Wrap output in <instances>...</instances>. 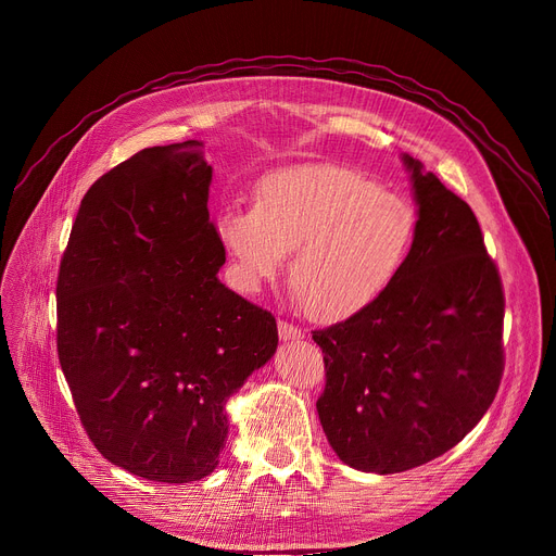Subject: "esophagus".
<instances>
[{"label": "esophagus", "instance_id": "34e87169", "mask_svg": "<svg viewBox=\"0 0 556 556\" xmlns=\"http://www.w3.org/2000/svg\"><path fill=\"white\" fill-rule=\"evenodd\" d=\"M304 333L302 329H298L295 325L290 323H283V319H279V338L286 340V342H293V340H300Z\"/></svg>", "mask_w": 556, "mask_h": 556}]
</instances>
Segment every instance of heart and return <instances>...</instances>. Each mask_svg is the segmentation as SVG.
I'll return each instance as SVG.
<instances>
[{"label": "heart", "instance_id": "1", "mask_svg": "<svg viewBox=\"0 0 556 556\" xmlns=\"http://www.w3.org/2000/svg\"><path fill=\"white\" fill-rule=\"evenodd\" d=\"M243 288L275 279L290 261V286L313 319L342 323L381 300L413 254L419 216L401 193L338 164L279 168L256 182L254 204L216 223Z\"/></svg>", "mask_w": 556, "mask_h": 556}]
</instances>
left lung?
Returning a JSON list of instances; mask_svg holds the SVG:
<instances>
[{
    "instance_id": "obj_1",
    "label": "left lung",
    "mask_w": 556,
    "mask_h": 556,
    "mask_svg": "<svg viewBox=\"0 0 556 556\" xmlns=\"http://www.w3.org/2000/svg\"><path fill=\"white\" fill-rule=\"evenodd\" d=\"M419 233L403 273L367 311L313 331L327 383L319 424L338 457L401 473L444 455L484 417L505 369V293L480 223L405 155Z\"/></svg>"
}]
</instances>
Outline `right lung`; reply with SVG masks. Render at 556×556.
<instances>
[{
	"label": "right lung",
	"mask_w": 556,
	"mask_h": 556,
	"mask_svg": "<svg viewBox=\"0 0 556 556\" xmlns=\"http://www.w3.org/2000/svg\"><path fill=\"white\" fill-rule=\"evenodd\" d=\"M212 166L195 139L116 164L80 200L55 281V344L80 424L132 476H210L225 403L277 349V319L216 273Z\"/></svg>",
	"instance_id": "obj_1"
}]
</instances>
